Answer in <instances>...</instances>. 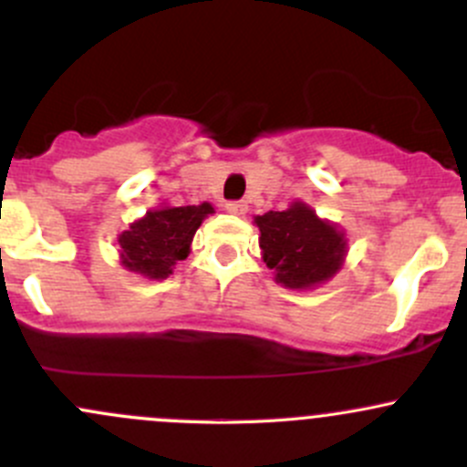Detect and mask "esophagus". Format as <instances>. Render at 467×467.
Wrapping results in <instances>:
<instances>
[{"mask_svg": "<svg viewBox=\"0 0 467 467\" xmlns=\"http://www.w3.org/2000/svg\"><path fill=\"white\" fill-rule=\"evenodd\" d=\"M225 210L234 216H244L248 212V203L246 201H230V203H225Z\"/></svg>", "mask_w": 467, "mask_h": 467, "instance_id": "34e87169", "label": "esophagus"}]
</instances>
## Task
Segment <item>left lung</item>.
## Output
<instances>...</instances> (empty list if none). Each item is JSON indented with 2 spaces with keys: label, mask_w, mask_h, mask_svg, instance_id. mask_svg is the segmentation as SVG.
Returning a JSON list of instances; mask_svg holds the SVG:
<instances>
[{
  "label": "left lung",
  "mask_w": 467,
  "mask_h": 467,
  "mask_svg": "<svg viewBox=\"0 0 467 467\" xmlns=\"http://www.w3.org/2000/svg\"><path fill=\"white\" fill-rule=\"evenodd\" d=\"M260 228L262 260L275 282L289 289H312L337 275L348 253L346 234L338 225L318 219L303 201L282 212L255 216Z\"/></svg>",
  "instance_id": "obj_1"
}]
</instances>
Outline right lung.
Segmentation results:
<instances>
[{"label":"right lung","instance_id":"obj_1","mask_svg":"<svg viewBox=\"0 0 467 467\" xmlns=\"http://www.w3.org/2000/svg\"><path fill=\"white\" fill-rule=\"evenodd\" d=\"M214 207L210 203L149 210L119 234V257L124 268L149 280H164L173 266L190 255L192 239Z\"/></svg>","mask_w":467,"mask_h":467}]
</instances>
